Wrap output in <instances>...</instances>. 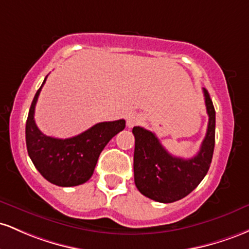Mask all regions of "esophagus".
Listing matches in <instances>:
<instances>
[{
	"label": "esophagus",
	"instance_id": "esophagus-1",
	"mask_svg": "<svg viewBox=\"0 0 249 249\" xmlns=\"http://www.w3.org/2000/svg\"><path fill=\"white\" fill-rule=\"evenodd\" d=\"M141 121V117L138 114H129L127 117V125L128 127H134L135 124H138Z\"/></svg>",
	"mask_w": 249,
	"mask_h": 249
}]
</instances>
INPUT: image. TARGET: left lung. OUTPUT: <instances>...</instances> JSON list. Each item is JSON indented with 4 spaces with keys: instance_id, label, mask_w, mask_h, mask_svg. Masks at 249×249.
I'll list each match as a JSON object with an SVG mask.
<instances>
[{
    "instance_id": "1",
    "label": "left lung",
    "mask_w": 249,
    "mask_h": 249,
    "mask_svg": "<svg viewBox=\"0 0 249 249\" xmlns=\"http://www.w3.org/2000/svg\"><path fill=\"white\" fill-rule=\"evenodd\" d=\"M208 127L200 150L192 159L170 155L155 134L134 127V181L141 194L162 203L187 196L207 174L215 144V109L209 93L203 88Z\"/></svg>"
}]
</instances>
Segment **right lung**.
<instances>
[{
	"label": "right lung",
	"mask_w": 249,
	"mask_h": 249,
	"mask_svg": "<svg viewBox=\"0 0 249 249\" xmlns=\"http://www.w3.org/2000/svg\"><path fill=\"white\" fill-rule=\"evenodd\" d=\"M36 91L26 124V143L29 158L41 175L53 185L79 186L93 175L99 156L117 133L124 129V120L100 122L69 139L44 135L35 124V106L44 82Z\"/></svg>",
	"instance_id": "obj_1"
}]
</instances>
